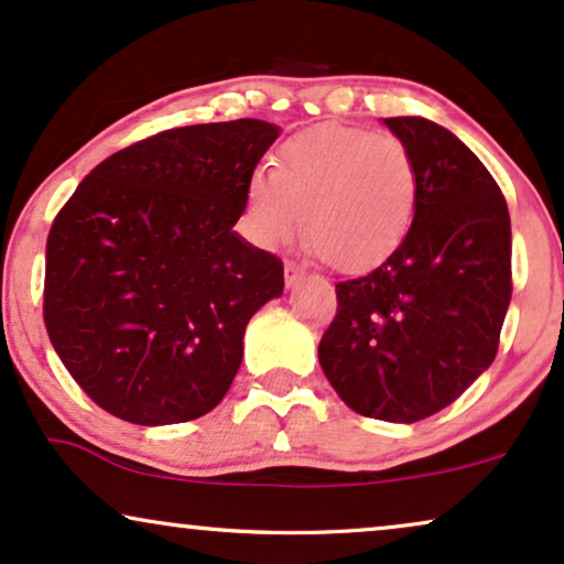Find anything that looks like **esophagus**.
<instances>
[{
  "mask_svg": "<svg viewBox=\"0 0 564 564\" xmlns=\"http://www.w3.org/2000/svg\"><path fill=\"white\" fill-rule=\"evenodd\" d=\"M283 275H286V286L294 289L296 283L304 278V268H299L296 262H286V268H283Z\"/></svg>",
  "mask_w": 564,
  "mask_h": 564,
  "instance_id": "esophagus-1",
  "label": "esophagus"
}]
</instances>
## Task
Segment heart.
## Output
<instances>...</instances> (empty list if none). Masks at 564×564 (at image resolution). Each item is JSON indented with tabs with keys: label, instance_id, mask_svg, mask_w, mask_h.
I'll return each mask as SVG.
<instances>
[{
	"label": "heart",
	"instance_id": "heart-1",
	"mask_svg": "<svg viewBox=\"0 0 564 564\" xmlns=\"http://www.w3.org/2000/svg\"><path fill=\"white\" fill-rule=\"evenodd\" d=\"M247 184L254 234L289 245L304 231L333 268L361 273L405 239L419 199L409 148L395 134L317 124L291 134Z\"/></svg>",
	"mask_w": 564,
	"mask_h": 564
}]
</instances>
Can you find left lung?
Returning a JSON list of instances; mask_svg holds the SVG:
<instances>
[{
    "label": "left lung",
    "instance_id": "left-lung-1",
    "mask_svg": "<svg viewBox=\"0 0 564 564\" xmlns=\"http://www.w3.org/2000/svg\"><path fill=\"white\" fill-rule=\"evenodd\" d=\"M419 176L413 224L372 273L335 283L319 367L348 409L413 424L451 405L500 346L510 213L471 148L424 117L382 119Z\"/></svg>",
    "mask_w": 564,
    "mask_h": 564
}]
</instances>
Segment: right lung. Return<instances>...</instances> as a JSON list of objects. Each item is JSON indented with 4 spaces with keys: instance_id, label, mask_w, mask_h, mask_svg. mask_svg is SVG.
<instances>
[{
    "instance_id": "right-lung-1",
    "label": "right lung",
    "mask_w": 564,
    "mask_h": 564,
    "mask_svg": "<svg viewBox=\"0 0 564 564\" xmlns=\"http://www.w3.org/2000/svg\"><path fill=\"white\" fill-rule=\"evenodd\" d=\"M262 119L176 127L98 163L54 218L44 323L90 401L140 426L205 416L229 393L283 262L234 231Z\"/></svg>"
}]
</instances>
